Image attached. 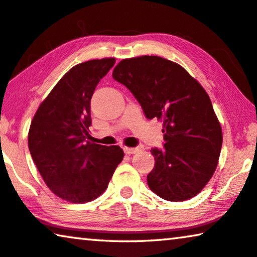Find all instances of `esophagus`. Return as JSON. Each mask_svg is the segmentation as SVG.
<instances>
[{
	"label": "esophagus",
	"instance_id": "1",
	"mask_svg": "<svg viewBox=\"0 0 257 257\" xmlns=\"http://www.w3.org/2000/svg\"><path fill=\"white\" fill-rule=\"evenodd\" d=\"M140 149L139 148H123V151H124V154L125 155H133V154H136L137 151H139Z\"/></svg>",
	"mask_w": 257,
	"mask_h": 257
}]
</instances>
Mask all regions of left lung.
<instances>
[{"label": "left lung", "instance_id": "1", "mask_svg": "<svg viewBox=\"0 0 257 257\" xmlns=\"http://www.w3.org/2000/svg\"><path fill=\"white\" fill-rule=\"evenodd\" d=\"M113 78L133 93L149 120L163 122L164 149H151L150 190L169 201L197 196L212 178L222 146L208 94L185 68L157 56L121 60Z\"/></svg>", "mask_w": 257, "mask_h": 257}]
</instances>
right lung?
I'll return each instance as SVG.
<instances>
[{"label": "right lung", "mask_w": 257, "mask_h": 257, "mask_svg": "<svg viewBox=\"0 0 257 257\" xmlns=\"http://www.w3.org/2000/svg\"><path fill=\"white\" fill-rule=\"evenodd\" d=\"M114 64L115 58H103L72 67L38 107L29 129V150L45 184L73 204L101 196L123 160L118 146L87 141L94 89Z\"/></svg>", "instance_id": "add662e5"}]
</instances>
